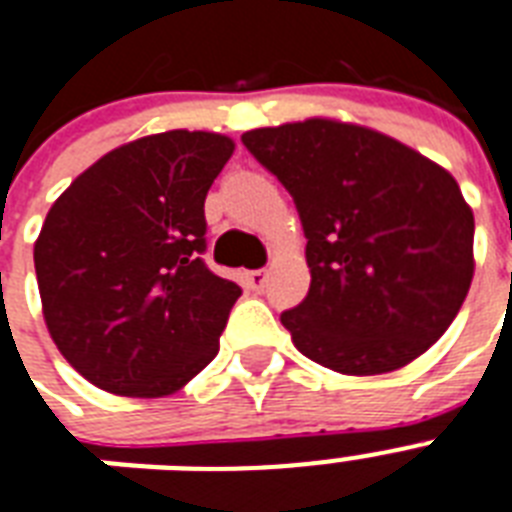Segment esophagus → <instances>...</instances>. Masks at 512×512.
<instances>
[{"instance_id": "1", "label": "esophagus", "mask_w": 512, "mask_h": 512, "mask_svg": "<svg viewBox=\"0 0 512 512\" xmlns=\"http://www.w3.org/2000/svg\"><path fill=\"white\" fill-rule=\"evenodd\" d=\"M267 277H269L267 269H253V272H248V285H251L253 291H261L264 283H267Z\"/></svg>"}]
</instances>
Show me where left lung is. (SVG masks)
I'll return each mask as SVG.
<instances>
[{"label": "left lung", "instance_id": "8db88e82", "mask_svg": "<svg viewBox=\"0 0 512 512\" xmlns=\"http://www.w3.org/2000/svg\"><path fill=\"white\" fill-rule=\"evenodd\" d=\"M291 192L310 293L283 312L301 355L347 376L427 352L473 283V208L449 170L352 122L310 117L243 133Z\"/></svg>", "mask_w": 512, "mask_h": 512}]
</instances>
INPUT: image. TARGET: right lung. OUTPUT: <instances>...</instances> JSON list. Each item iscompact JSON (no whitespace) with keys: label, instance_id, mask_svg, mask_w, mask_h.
<instances>
[{"label":"right lung","instance_id":"right-lung-1","mask_svg":"<svg viewBox=\"0 0 512 512\" xmlns=\"http://www.w3.org/2000/svg\"><path fill=\"white\" fill-rule=\"evenodd\" d=\"M232 152V138L208 130L136 138L47 211L34 243L42 315L95 387L162 398L216 358L240 285L202 261L205 194Z\"/></svg>","mask_w":512,"mask_h":512}]
</instances>
